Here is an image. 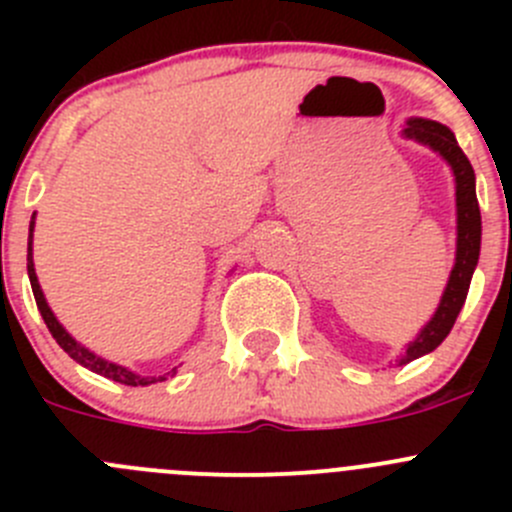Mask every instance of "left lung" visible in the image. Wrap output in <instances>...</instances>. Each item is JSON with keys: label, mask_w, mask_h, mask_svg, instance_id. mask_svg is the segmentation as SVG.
<instances>
[{"label": "left lung", "mask_w": 512, "mask_h": 512, "mask_svg": "<svg viewBox=\"0 0 512 512\" xmlns=\"http://www.w3.org/2000/svg\"><path fill=\"white\" fill-rule=\"evenodd\" d=\"M406 138L433 148L438 156L446 158L456 175V215H458V240H456V265H453L451 277H448L446 292H443L441 304L431 322L421 329V334L406 347V356H401V364L418 359V356L433 352L448 332L456 324L458 312L466 304L468 287H471L473 270L478 265L480 255V208L476 198V173H473L471 160L458 146L456 136L448 126L428 118H409L404 128Z\"/></svg>", "instance_id": "8db88e82"}]
</instances>
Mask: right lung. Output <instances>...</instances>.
Segmentation results:
<instances>
[{"label":"right lung","mask_w":512,"mask_h":512,"mask_svg":"<svg viewBox=\"0 0 512 512\" xmlns=\"http://www.w3.org/2000/svg\"><path fill=\"white\" fill-rule=\"evenodd\" d=\"M32 232H34V218H32V223H29L27 272H29V282H32V292H34V299H36V307H39L41 317H44L46 327H49L51 337L56 339V344H59V347L64 349V352L71 356V359L79 361L81 366H86V369H91V371H96V374L106 376V379L118 381V384H126V386H148V384H156V381H165V376H141V374H136V371L126 369V366H118V364H111V361L101 359V356H96L94 352H89V349H86V347H81V344L76 342V339L71 337V334L66 332L64 327H61L59 319L54 317V312H51L49 304H46L44 292H41V287H39V280H36L34 260H32ZM168 374H175V369L168 371Z\"/></svg>","instance_id":"obj_1"}]
</instances>
